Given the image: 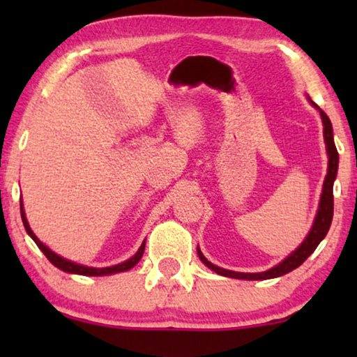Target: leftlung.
Segmentation results:
<instances>
[{"label":"left lung","mask_w":357,"mask_h":357,"mask_svg":"<svg viewBox=\"0 0 357 357\" xmlns=\"http://www.w3.org/2000/svg\"><path fill=\"white\" fill-rule=\"evenodd\" d=\"M320 115L325 126L324 136L326 143V153H328V172H326L324 190H321L319 213H317L315 222L310 229L309 236L305 237V241L302 242L301 247L297 248L296 252H292L284 261H281L280 265H276L275 268H271V270L263 273H236L224 270V268H219L216 265H213L211 261H208L198 248L199 260H202L209 270H213L214 273H218V275L221 276L237 278V280H271V278L282 276L286 275V273L296 270L297 266H301L302 263L314 253L317 245L324 241V237L326 236V232H328V229L331 226V219H333V182L336 178V172H338V151H336L333 141V128H331V121L328 119V115H326L324 110H320Z\"/></svg>","instance_id":"1"}]
</instances>
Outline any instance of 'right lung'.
<instances>
[{"label": "right lung", "instance_id": "obj_1", "mask_svg": "<svg viewBox=\"0 0 357 357\" xmlns=\"http://www.w3.org/2000/svg\"><path fill=\"white\" fill-rule=\"evenodd\" d=\"M21 218H22L24 227H26L27 234L33 238V242H36L37 247L43 252V255H45L48 260H50V263H53V265H55L56 268H60V270L66 271V273H76V275H84V276H104V275H112V273L126 271V270H130V268H133L136 263L141 260V257H143V253H144V242H143V245L139 247V250L136 252V255L131 257L130 260L120 263V265L109 266V268H91V266L77 265V263H73L70 260H65V258H61L60 255H56V253H53L50 248L45 247L40 241H38V238L36 237V234H33L31 231V227H29L26 214H24V209H22V203H21Z\"/></svg>", "mask_w": 357, "mask_h": 357}]
</instances>
